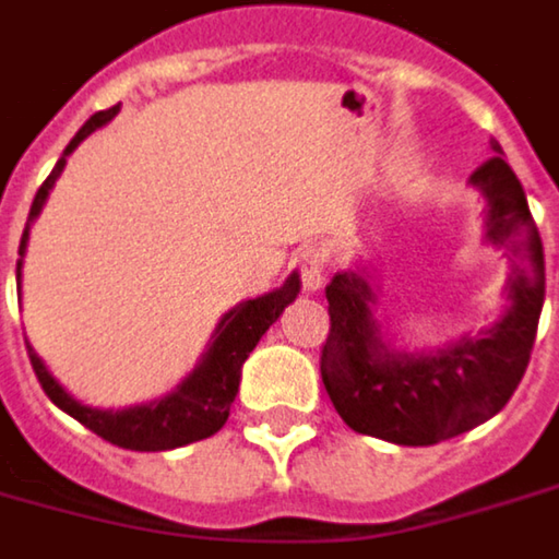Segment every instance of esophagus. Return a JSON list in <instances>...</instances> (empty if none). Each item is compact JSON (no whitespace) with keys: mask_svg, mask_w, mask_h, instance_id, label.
<instances>
[{"mask_svg":"<svg viewBox=\"0 0 559 559\" xmlns=\"http://www.w3.org/2000/svg\"><path fill=\"white\" fill-rule=\"evenodd\" d=\"M290 269L299 274L305 290H319L325 283V251L313 242H305L294 251Z\"/></svg>","mask_w":559,"mask_h":559,"instance_id":"34e87169","label":"esophagus"}]
</instances>
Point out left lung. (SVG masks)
Listing matches in <instances>:
<instances>
[{
  "label": "left lung",
  "instance_id": "obj_1",
  "mask_svg": "<svg viewBox=\"0 0 559 559\" xmlns=\"http://www.w3.org/2000/svg\"><path fill=\"white\" fill-rule=\"evenodd\" d=\"M495 155L472 171L486 198V240L512 260L507 317L484 336H464L438 353H395L384 345L370 305L373 288L342 271L325 288L331 333L322 345V381L342 421L361 436L402 447H429L489 421L507 407L532 356L546 260L523 186Z\"/></svg>",
  "mask_w": 559,
  "mask_h": 559
}]
</instances>
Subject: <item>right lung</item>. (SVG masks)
Returning a JSON list of instances; mask_svg holds the SVG:
<instances>
[{
    "label": "right lung",
    "mask_w": 559,
    "mask_h": 559,
    "mask_svg": "<svg viewBox=\"0 0 559 559\" xmlns=\"http://www.w3.org/2000/svg\"><path fill=\"white\" fill-rule=\"evenodd\" d=\"M116 107L102 109L95 112L70 143H67L64 155L59 157V164L52 166V171L47 175L45 183L39 186V192L33 198L31 214H27L25 234H22V242H19V260H16V283H22V257H25L27 248V234H31L33 221L39 217L41 206H45L47 194H50L52 183L61 175L67 164V155L79 146L90 132H95L98 127H104L107 121L118 116ZM299 294V276H288V283L283 285L274 294H265V297L248 299V302L237 305L234 311H228L221 319V325L214 331L212 345L203 353L200 365L194 367L192 376L178 384V390L160 402L143 404V407H130V409H95L84 407L81 402H75L73 395L61 388L59 381L52 379L50 370L45 367V361L39 359V353L33 350L31 342H27V356H31V365L36 370V379H39L41 390L47 393L52 404L59 409H64L67 416H73L75 421L84 424L87 429H93L95 436H102L104 441L123 447V450L135 452H160V450H175V447H183V443L203 441V438L214 436L217 429L226 424L228 409H231L234 395L240 388V367L248 359V353L254 350L257 342L262 338V333L274 325L280 313L285 311V305L294 302Z\"/></svg>",
    "instance_id": "add662e5"
}]
</instances>
